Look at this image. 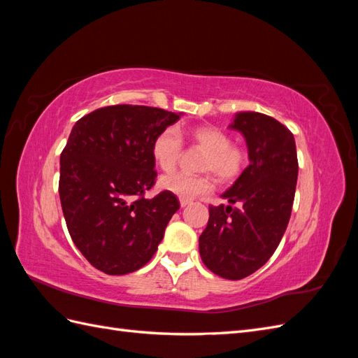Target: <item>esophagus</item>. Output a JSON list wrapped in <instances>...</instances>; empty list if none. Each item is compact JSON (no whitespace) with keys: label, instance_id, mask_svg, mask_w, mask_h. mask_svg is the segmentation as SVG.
Here are the masks:
<instances>
[{"label":"esophagus","instance_id":"1","mask_svg":"<svg viewBox=\"0 0 358 358\" xmlns=\"http://www.w3.org/2000/svg\"><path fill=\"white\" fill-rule=\"evenodd\" d=\"M179 201H180V206H182V208H185L187 204H189V203H191V200H187V199H180Z\"/></svg>","mask_w":358,"mask_h":358}]
</instances>
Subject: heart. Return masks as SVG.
Returning <instances> with one entry per match:
<instances>
[{
  "label": "heart",
  "mask_w": 358,
  "mask_h": 358,
  "mask_svg": "<svg viewBox=\"0 0 358 358\" xmlns=\"http://www.w3.org/2000/svg\"><path fill=\"white\" fill-rule=\"evenodd\" d=\"M189 138L199 148L206 150L201 162L203 170H210L222 182L236 179L243 171L248 154L241 146L233 145L230 136L222 129L201 125L189 129ZM152 158L162 171H171L176 167L182 154V137L175 127L164 128L159 131L154 142ZM212 179L208 175H189L185 171L171 173L159 179V188L169 191L180 199H196L204 196L212 189Z\"/></svg>",
  "instance_id": "heart-1"
}]
</instances>
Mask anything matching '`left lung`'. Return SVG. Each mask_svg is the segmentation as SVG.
Returning a JSON list of instances; mask_svg holds the SVG:
<instances>
[{"label": "left lung", "mask_w": 358, "mask_h": 358, "mask_svg": "<svg viewBox=\"0 0 358 358\" xmlns=\"http://www.w3.org/2000/svg\"><path fill=\"white\" fill-rule=\"evenodd\" d=\"M229 128L243 136L249 166L221 197L241 206H209L199 251L210 272L237 280L264 266L282 239L294 201L299 162L294 136L275 117L239 112Z\"/></svg>", "instance_id": "8db88e82"}]
</instances>
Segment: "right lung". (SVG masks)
<instances>
[{
    "instance_id": "1",
    "label": "right lung",
    "mask_w": 358,
    "mask_h": 358,
    "mask_svg": "<svg viewBox=\"0 0 358 358\" xmlns=\"http://www.w3.org/2000/svg\"><path fill=\"white\" fill-rule=\"evenodd\" d=\"M183 113L157 107H103L74 124L59 158V199L74 245L107 275H127L155 254L179 200L142 197L157 173L152 142Z\"/></svg>"
}]
</instances>
